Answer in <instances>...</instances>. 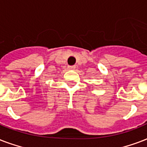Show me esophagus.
Instances as JSON below:
<instances>
[{"label":"esophagus","instance_id":"1","mask_svg":"<svg viewBox=\"0 0 147 147\" xmlns=\"http://www.w3.org/2000/svg\"><path fill=\"white\" fill-rule=\"evenodd\" d=\"M75 68H76V66H70L69 67L70 70H75Z\"/></svg>","mask_w":147,"mask_h":147}]
</instances>
